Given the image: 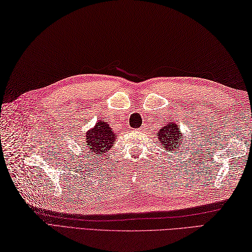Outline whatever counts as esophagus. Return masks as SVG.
Masks as SVG:
<instances>
[{
    "label": "esophagus",
    "instance_id": "obj_1",
    "mask_svg": "<svg viewBox=\"0 0 252 252\" xmlns=\"http://www.w3.org/2000/svg\"><path fill=\"white\" fill-rule=\"evenodd\" d=\"M141 128H143V126H141Z\"/></svg>",
    "mask_w": 252,
    "mask_h": 252
}]
</instances>
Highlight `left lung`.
I'll return each mask as SVG.
<instances>
[{
    "instance_id": "8db88e82",
    "label": "left lung",
    "mask_w": 252,
    "mask_h": 252,
    "mask_svg": "<svg viewBox=\"0 0 252 252\" xmlns=\"http://www.w3.org/2000/svg\"><path fill=\"white\" fill-rule=\"evenodd\" d=\"M158 145H161L163 150L168 152L172 150H179L181 143L183 146L182 135L179 132V128L175 123L169 122L166 126H164L161 130H158Z\"/></svg>"
}]
</instances>
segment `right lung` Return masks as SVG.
<instances>
[{
  "label": "right lung",
  "instance_id": "1",
  "mask_svg": "<svg viewBox=\"0 0 252 252\" xmlns=\"http://www.w3.org/2000/svg\"><path fill=\"white\" fill-rule=\"evenodd\" d=\"M86 143L89 149V155L96 156L105 153L113 146V142L116 140V133L104 121H100L96 125L87 131Z\"/></svg>",
  "mask_w": 252,
  "mask_h": 252
}]
</instances>
